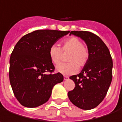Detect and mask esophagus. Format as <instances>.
<instances>
[{
    "label": "esophagus",
    "instance_id": "esophagus-1",
    "mask_svg": "<svg viewBox=\"0 0 122 122\" xmlns=\"http://www.w3.org/2000/svg\"><path fill=\"white\" fill-rule=\"evenodd\" d=\"M63 79H64L65 81L68 80V79H69V77H68V76H63Z\"/></svg>",
    "mask_w": 122,
    "mask_h": 122
}]
</instances>
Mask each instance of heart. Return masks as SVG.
Segmentation results:
<instances>
[{"label": "heart", "mask_w": 122, "mask_h": 122, "mask_svg": "<svg viewBox=\"0 0 122 122\" xmlns=\"http://www.w3.org/2000/svg\"><path fill=\"white\" fill-rule=\"evenodd\" d=\"M62 53H68L66 56V61L68 62L58 65L56 69L63 75H71L76 73L78 67H83L89 59V52L83 46V41L75 37L63 40L61 43V49L56 45L50 46L49 56L54 65L59 63Z\"/></svg>", "instance_id": "heart-1"}]
</instances>
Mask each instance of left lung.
Here are the masks:
<instances>
[{
	"label": "left lung",
	"mask_w": 122,
	"mask_h": 122,
	"mask_svg": "<svg viewBox=\"0 0 122 122\" xmlns=\"http://www.w3.org/2000/svg\"><path fill=\"white\" fill-rule=\"evenodd\" d=\"M71 35L85 41L89 59L79 74L70 77L75 88L68 96L76 107L91 110L104 100L108 91L112 79V59L107 46L98 36L87 31H71Z\"/></svg>",
	"instance_id": "left-lung-1"
}]
</instances>
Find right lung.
<instances>
[{
    "label": "right lung",
    "mask_w": 122,
    "mask_h": 122,
    "mask_svg": "<svg viewBox=\"0 0 122 122\" xmlns=\"http://www.w3.org/2000/svg\"><path fill=\"white\" fill-rule=\"evenodd\" d=\"M69 32L36 30L23 36L15 46L10 59L9 78L15 97L24 107H37L44 104L54 86L63 81L61 73H53L55 68L49 49Z\"/></svg>",
    "instance_id": "obj_1"
}]
</instances>
